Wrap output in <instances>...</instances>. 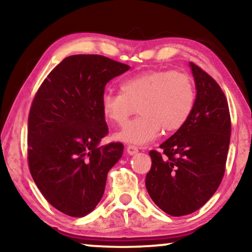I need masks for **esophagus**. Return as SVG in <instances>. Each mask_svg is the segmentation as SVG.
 Masks as SVG:
<instances>
[{
	"mask_svg": "<svg viewBox=\"0 0 252 252\" xmlns=\"http://www.w3.org/2000/svg\"><path fill=\"white\" fill-rule=\"evenodd\" d=\"M126 151L127 154L128 155H135L137 151H139V149L135 146H132V144H128V146L126 147Z\"/></svg>",
	"mask_w": 252,
	"mask_h": 252,
	"instance_id": "obj_1",
	"label": "esophagus"
}]
</instances>
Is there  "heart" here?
Here are the masks:
<instances>
[{
  "instance_id": "1",
  "label": "heart",
  "mask_w": 252,
  "mask_h": 252,
  "mask_svg": "<svg viewBox=\"0 0 252 252\" xmlns=\"http://www.w3.org/2000/svg\"><path fill=\"white\" fill-rule=\"evenodd\" d=\"M195 99V86L188 74L153 70L124 79L120 92H105L101 108L106 120L123 126L137 106L140 117L116 133L115 137L142 146L156 139L161 129L171 133L184 127L194 109Z\"/></svg>"
}]
</instances>
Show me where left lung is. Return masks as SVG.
I'll list each match as a JSON object with an SVG mask.
<instances>
[{
  "label": "left lung",
  "instance_id": "obj_1",
  "mask_svg": "<svg viewBox=\"0 0 252 252\" xmlns=\"http://www.w3.org/2000/svg\"><path fill=\"white\" fill-rule=\"evenodd\" d=\"M196 85L192 112L184 127L151 150L146 187L158 208L173 217L202 208L223 178L230 141V115L215 79L189 63Z\"/></svg>",
  "mask_w": 252,
  "mask_h": 252
}]
</instances>
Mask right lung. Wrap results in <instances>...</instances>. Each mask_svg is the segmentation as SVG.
<instances>
[{"instance_id":"right-lung-1","label":"right lung","mask_w":252,"mask_h":252,"mask_svg":"<svg viewBox=\"0 0 252 252\" xmlns=\"http://www.w3.org/2000/svg\"><path fill=\"white\" fill-rule=\"evenodd\" d=\"M129 70L99 55L64 58L44 79L29 115L27 159L44 198L58 211L85 217L104 194L124 146H99L109 133L101 108L105 85Z\"/></svg>"}]
</instances>
